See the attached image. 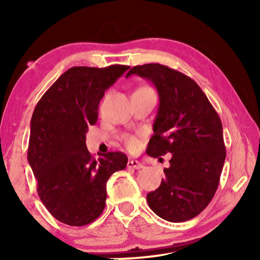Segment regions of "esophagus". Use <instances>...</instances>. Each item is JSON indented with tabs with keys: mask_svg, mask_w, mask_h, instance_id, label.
<instances>
[{
	"mask_svg": "<svg viewBox=\"0 0 260 260\" xmlns=\"http://www.w3.org/2000/svg\"><path fill=\"white\" fill-rule=\"evenodd\" d=\"M126 167H127V168H131V169H142L144 166L142 165L141 162H138L137 159H130V161H127Z\"/></svg>",
	"mask_w": 260,
	"mask_h": 260,
	"instance_id": "obj_1",
	"label": "esophagus"
}]
</instances>
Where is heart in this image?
I'll return each mask as SVG.
<instances>
[{"instance_id": "b5f03b06", "label": "heart", "mask_w": 260, "mask_h": 260, "mask_svg": "<svg viewBox=\"0 0 260 260\" xmlns=\"http://www.w3.org/2000/svg\"><path fill=\"white\" fill-rule=\"evenodd\" d=\"M125 142H126V144L129 145V147H133V145H135L136 144V138L135 137H133V136H127L126 138H125Z\"/></svg>"}]
</instances>
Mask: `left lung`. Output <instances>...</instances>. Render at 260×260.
Instances as JSON below:
<instances>
[{
    "instance_id": "1",
    "label": "left lung",
    "mask_w": 260,
    "mask_h": 260,
    "mask_svg": "<svg viewBox=\"0 0 260 260\" xmlns=\"http://www.w3.org/2000/svg\"><path fill=\"white\" fill-rule=\"evenodd\" d=\"M137 74L157 88L159 108L147 154H172L165 179L147 195L149 207L170 222L193 219L218 189L226 158L222 124L200 86L186 74L161 63L135 66Z\"/></svg>"
}]
</instances>
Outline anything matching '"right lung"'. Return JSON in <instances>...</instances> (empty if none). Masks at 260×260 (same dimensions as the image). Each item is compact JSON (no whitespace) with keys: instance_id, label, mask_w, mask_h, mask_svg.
<instances>
[{"instance_id":"add662e5","label":"right lung","mask_w":260,"mask_h":260,"mask_svg":"<svg viewBox=\"0 0 260 260\" xmlns=\"http://www.w3.org/2000/svg\"><path fill=\"white\" fill-rule=\"evenodd\" d=\"M126 70L125 65L71 67L34 109L28 162L42 204L66 225L94 221L105 208L109 177L126 167L127 157L120 151L94 158L85 136L97 122L105 91Z\"/></svg>"}]
</instances>
